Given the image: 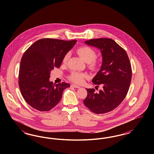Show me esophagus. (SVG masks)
<instances>
[{"label":"esophagus","mask_w":154,"mask_h":154,"mask_svg":"<svg viewBox=\"0 0 154 154\" xmlns=\"http://www.w3.org/2000/svg\"><path fill=\"white\" fill-rule=\"evenodd\" d=\"M72 87H73L74 88H80V86H79V85H75V84H72Z\"/></svg>","instance_id":"1"}]
</instances>
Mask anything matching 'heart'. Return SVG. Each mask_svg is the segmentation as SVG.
I'll return each instance as SVG.
<instances>
[{
  "label": "heart",
  "instance_id": "obj_1",
  "mask_svg": "<svg viewBox=\"0 0 154 154\" xmlns=\"http://www.w3.org/2000/svg\"><path fill=\"white\" fill-rule=\"evenodd\" d=\"M77 54L85 62L88 63V66L92 69H96L99 66V62L96 60V53L95 51L88 46H82L77 50ZM70 54L67 53L63 58V63H65L69 58ZM88 75L84 73L73 72L69 75V79L77 84H81L85 79H87Z\"/></svg>",
  "mask_w": 154,
  "mask_h": 154
}]
</instances>
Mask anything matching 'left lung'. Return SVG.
Here are the masks:
<instances>
[{
    "label": "left lung",
    "mask_w": 154,
    "mask_h": 154,
    "mask_svg": "<svg viewBox=\"0 0 154 154\" xmlns=\"http://www.w3.org/2000/svg\"><path fill=\"white\" fill-rule=\"evenodd\" d=\"M85 43L101 51L102 66L92 82L102 86V89L97 93L94 89H86L87 96L83 103L95 114L110 112L124 100L129 88L132 68L128 56L124 49L111 38L91 39Z\"/></svg>",
    "instance_id": "obj_1"
}]
</instances>
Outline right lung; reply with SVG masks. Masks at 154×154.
Masks as SVG:
<instances>
[{"label":"right lung","instance_id":"obj_1","mask_svg":"<svg viewBox=\"0 0 154 154\" xmlns=\"http://www.w3.org/2000/svg\"><path fill=\"white\" fill-rule=\"evenodd\" d=\"M77 40L42 38L31 45L22 56L18 83L22 96L33 108L48 111L60 100L63 91L70 87L66 82L54 84L50 73L59 68L63 58Z\"/></svg>","mask_w":154,"mask_h":154}]
</instances>
